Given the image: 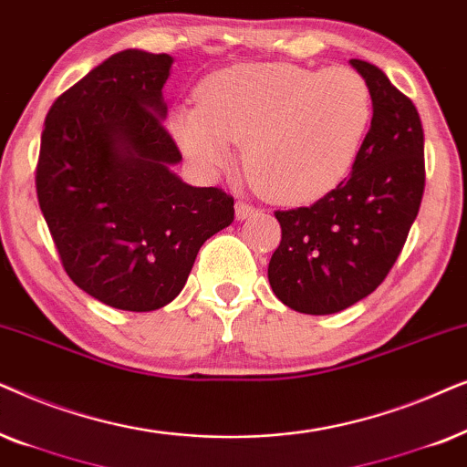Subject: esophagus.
<instances>
[{
  "instance_id": "obj_1",
  "label": "esophagus",
  "mask_w": 467,
  "mask_h": 467,
  "mask_svg": "<svg viewBox=\"0 0 467 467\" xmlns=\"http://www.w3.org/2000/svg\"><path fill=\"white\" fill-rule=\"evenodd\" d=\"M254 209L250 202L247 201H239L237 204H234V213H237V220H245V217H250L254 213Z\"/></svg>"
}]
</instances>
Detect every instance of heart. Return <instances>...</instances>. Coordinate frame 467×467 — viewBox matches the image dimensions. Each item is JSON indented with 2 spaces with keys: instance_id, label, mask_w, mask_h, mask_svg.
Returning a JSON list of instances; mask_svg holds the SVG:
<instances>
[{
  "instance_id": "heart-1",
  "label": "heart",
  "mask_w": 467,
  "mask_h": 467,
  "mask_svg": "<svg viewBox=\"0 0 467 467\" xmlns=\"http://www.w3.org/2000/svg\"><path fill=\"white\" fill-rule=\"evenodd\" d=\"M171 132L204 172L228 171L245 145V172L275 202H309L344 182L371 123V93L350 67L239 64L198 87Z\"/></svg>"
}]
</instances>
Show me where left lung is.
<instances>
[{
  "label": "left lung",
  "mask_w": 467,
  "mask_h": 467,
  "mask_svg": "<svg viewBox=\"0 0 467 467\" xmlns=\"http://www.w3.org/2000/svg\"><path fill=\"white\" fill-rule=\"evenodd\" d=\"M350 64L374 102L350 177L309 207L275 211L282 241L269 282L301 314H335L371 295L401 254L425 192V136L412 99L380 67Z\"/></svg>",
  "instance_id": "obj_1"
}]
</instances>
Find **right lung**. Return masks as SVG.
<instances>
[{"label": "right lung", "instance_id": "add662e5", "mask_svg": "<svg viewBox=\"0 0 467 467\" xmlns=\"http://www.w3.org/2000/svg\"><path fill=\"white\" fill-rule=\"evenodd\" d=\"M172 57L121 51L61 93L42 130L36 192L67 277L123 312H153L201 245L234 220L222 188H192L161 123Z\"/></svg>", "mask_w": 467, "mask_h": 467}]
</instances>
